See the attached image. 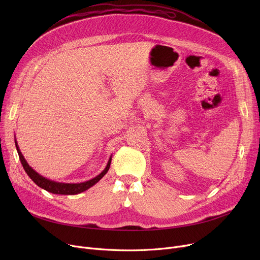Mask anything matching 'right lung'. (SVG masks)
I'll use <instances>...</instances> for the list:
<instances>
[{
  "label": "right lung",
  "mask_w": 260,
  "mask_h": 260,
  "mask_svg": "<svg viewBox=\"0 0 260 260\" xmlns=\"http://www.w3.org/2000/svg\"><path fill=\"white\" fill-rule=\"evenodd\" d=\"M15 143H16V147H17V151L19 154V158L21 160L22 166L26 172V174L29 176V178L41 188H44L45 190L49 193L52 194H58V195H77L80 194L82 192H84V190L88 189L89 187H91L92 185H94L97 183L102 177L108 172L109 167H111V162H112V156L109 157V160L107 162V165L105 167V169L98 175L95 176L94 178L84 181V182H80V183H64V182H57V181H53L50 179L45 178L42 175H40L38 172H36L27 161L25 160L24 156L22 155L17 139H15Z\"/></svg>",
  "instance_id": "1"
}]
</instances>
